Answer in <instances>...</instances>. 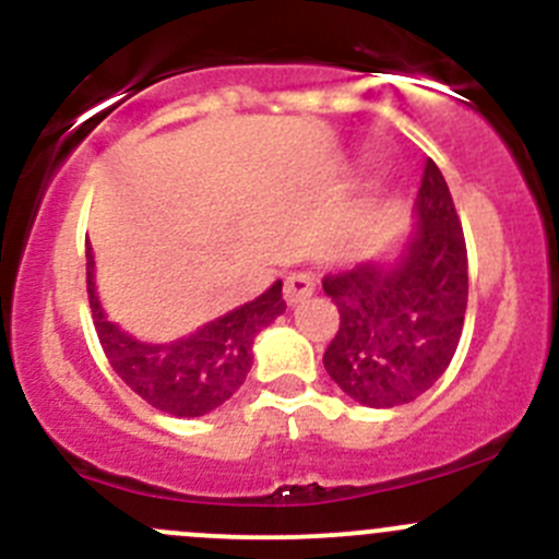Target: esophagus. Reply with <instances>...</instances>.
I'll return each instance as SVG.
<instances>
[{
    "label": "esophagus",
    "instance_id": "34e87169",
    "mask_svg": "<svg viewBox=\"0 0 559 559\" xmlns=\"http://www.w3.org/2000/svg\"><path fill=\"white\" fill-rule=\"evenodd\" d=\"M316 289V278L313 273H308V270H297V273H292L289 278L284 281V297L289 306H295V302H302L306 297H311Z\"/></svg>",
    "mask_w": 559,
    "mask_h": 559
}]
</instances>
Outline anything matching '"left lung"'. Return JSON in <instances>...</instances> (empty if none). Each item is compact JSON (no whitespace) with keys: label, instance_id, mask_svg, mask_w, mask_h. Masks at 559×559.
Here are the masks:
<instances>
[{"label":"left lung","instance_id":"8db88e82","mask_svg":"<svg viewBox=\"0 0 559 559\" xmlns=\"http://www.w3.org/2000/svg\"><path fill=\"white\" fill-rule=\"evenodd\" d=\"M416 233L394 264H357L324 275L341 326L324 368L370 408L416 400L447 373L467 308V248L447 180L425 162Z\"/></svg>","mask_w":559,"mask_h":559}]
</instances>
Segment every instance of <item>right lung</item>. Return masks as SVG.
Returning <instances> with one entry per match:
<instances>
[{"label":"right lung","mask_w":559,"mask_h":559,"mask_svg":"<svg viewBox=\"0 0 559 559\" xmlns=\"http://www.w3.org/2000/svg\"><path fill=\"white\" fill-rule=\"evenodd\" d=\"M86 289L94 330L107 362L132 392L170 416H202L227 403L246 381L253 337L286 311L281 281L264 295L211 321L183 341L140 343L107 321L94 292V253L86 243Z\"/></svg>","instance_id":"obj_1"}]
</instances>
